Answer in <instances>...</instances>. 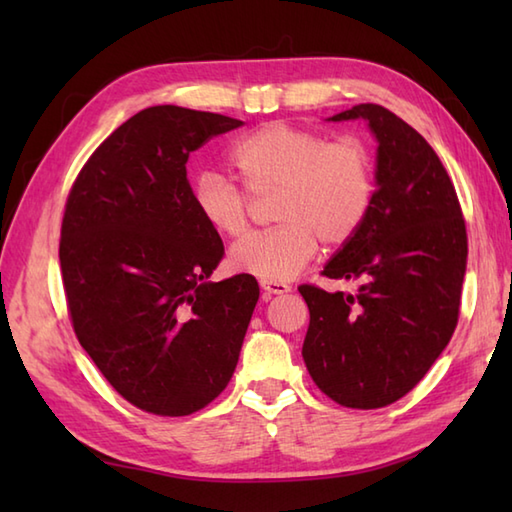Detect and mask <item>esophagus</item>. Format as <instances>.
<instances>
[{
	"mask_svg": "<svg viewBox=\"0 0 512 512\" xmlns=\"http://www.w3.org/2000/svg\"><path fill=\"white\" fill-rule=\"evenodd\" d=\"M259 286L266 292V295H286L290 292V286L284 281H259Z\"/></svg>",
	"mask_w": 512,
	"mask_h": 512,
	"instance_id": "1",
	"label": "esophagus"
}]
</instances>
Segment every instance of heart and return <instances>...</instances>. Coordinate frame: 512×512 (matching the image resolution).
<instances>
[{
	"label": "heart",
	"mask_w": 512,
	"mask_h": 512,
	"mask_svg": "<svg viewBox=\"0 0 512 512\" xmlns=\"http://www.w3.org/2000/svg\"><path fill=\"white\" fill-rule=\"evenodd\" d=\"M231 162L255 198L277 191L275 220L281 222L231 250L237 273L262 281L297 277L319 253L321 239L328 246L350 242L372 209L374 160L358 138L328 140L310 129L270 123L239 140ZM247 194L215 171H202L193 182L200 217L231 239L250 226Z\"/></svg>",
	"instance_id": "obj_1"
}]
</instances>
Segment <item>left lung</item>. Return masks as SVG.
Listing matches in <instances>:
<instances>
[{
	"label": "left lung",
	"mask_w": 512,
	"mask_h": 512,
	"mask_svg": "<svg viewBox=\"0 0 512 512\" xmlns=\"http://www.w3.org/2000/svg\"><path fill=\"white\" fill-rule=\"evenodd\" d=\"M352 118L378 140L374 202L321 275L363 286L356 295L299 286L310 310L301 354L325 396L378 409L409 394L449 345L469 246L458 193L427 140L374 103L330 121Z\"/></svg>",
	"instance_id": "left-lung-1"
}]
</instances>
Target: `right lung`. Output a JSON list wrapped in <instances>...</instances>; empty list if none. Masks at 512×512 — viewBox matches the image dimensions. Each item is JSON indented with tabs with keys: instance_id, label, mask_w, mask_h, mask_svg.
<instances>
[{
	"instance_id": "1",
	"label": "right lung",
	"mask_w": 512,
	"mask_h": 512,
	"mask_svg": "<svg viewBox=\"0 0 512 512\" xmlns=\"http://www.w3.org/2000/svg\"><path fill=\"white\" fill-rule=\"evenodd\" d=\"M244 125L156 105L96 147L61 224L72 328L118 394L156 416H189L222 394L259 299L255 277L209 281L224 246L193 204L189 154Z\"/></svg>"
}]
</instances>
